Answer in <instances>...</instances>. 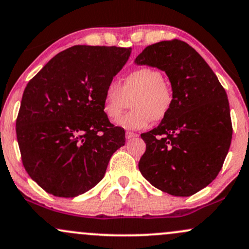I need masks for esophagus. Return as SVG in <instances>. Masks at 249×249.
<instances>
[{"mask_svg":"<svg viewBox=\"0 0 249 249\" xmlns=\"http://www.w3.org/2000/svg\"><path fill=\"white\" fill-rule=\"evenodd\" d=\"M138 137L137 133H133V132H126L125 133V138L126 139H132V138H136Z\"/></svg>","mask_w":249,"mask_h":249,"instance_id":"esophagus-1","label":"esophagus"}]
</instances>
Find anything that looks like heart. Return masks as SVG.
Instances as JSON below:
<instances>
[{"label":"heart","instance_id":"1","mask_svg":"<svg viewBox=\"0 0 249 249\" xmlns=\"http://www.w3.org/2000/svg\"><path fill=\"white\" fill-rule=\"evenodd\" d=\"M131 99L132 110L120 117L117 124L127 130H141L151 119L160 122L168 116L174 104V92L160 71L138 68L125 75L122 85L117 81L106 85L103 92L104 113L108 119H117Z\"/></svg>","mask_w":249,"mask_h":249}]
</instances>
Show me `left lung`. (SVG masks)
Instances as JSON below:
<instances>
[{
	"mask_svg": "<svg viewBox=\"0 0 249 249\" xmlns=\"http://www.w3.org/2000/svg\"><path fill=\"white\" fill-rule=\"evenodd\" d=\"M135 62L164 71L174 92L168 116L141 135L146 150L139 171L164 193L194 195L216 178L231 146L233 127L225 89L184 41L147 46Z\"/></svg>",
	"mask_w": 249,
	"mask_h": 249,
	"instance_id": "obj_1",
	"label": "left lung"
}]
</instances>
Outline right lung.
Returning <instances> with one entry per match:
<instances>
[{"label":"right lung","mask_w":249,"mask_h":249,"mask_svg":"<svg viewBox=\"0 0 249 249\" xmlns=\"http://www.w3.org/2000/svg\"><path fill=\"white\" fill-rule=\"evenodd\" d=\"M130 54L116 46H73L27 84L16 137L24 169L45 191L75 197L92 189L125 144L124 129L104 113L103 92Z\"/></svg>","instance_id":"obj_1"}]
</instances>
